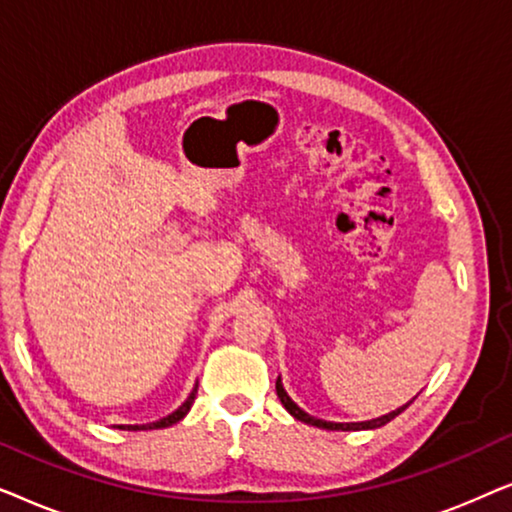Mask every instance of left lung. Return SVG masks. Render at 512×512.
<instances>
[{
	"label": "left lung",
	"mask_w": 512,
	"mask_h": 512,
	"mask_svg": "<svg viewBox=\"0 0 512 512\" xmlns=\"http://www.w3.org/2000/svg\"><path fill=\"white\" fill-rule=\"evenodd\" d=\"M277 396H279V401H282L284 408L289 410L291 415L298 419V422H305V424L317 426V429H326V431H368V429H380V426L389 424L391 419L401 415V412H403L405 408H408V405L417 398V396H415V398H412V401L401 405V408L391 410L389 415H382V417H375V419H366V422H326V419L312 417L310 412H305L296 401H293V398H291L289 394H286V389H284V384H282V377H277Z\"/></svg>",
	"instance_id": "1"
}]
</instances>
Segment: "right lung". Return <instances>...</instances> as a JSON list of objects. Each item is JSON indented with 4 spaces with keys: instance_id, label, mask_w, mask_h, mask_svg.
I'll return each mask as SVG.
<instances>
[{
    "instance_id": "obj_1",
    "label": "right lung",
    "mask_w": 512,
    "mask_h": 512,
    "mask_svg": "<svg viewBox=\"0 0 512 512\" xmlns=\"http://www.w3.org/2000/svg\"><path fill=\"white\" fill-rule=\"evenodd\" d=\"M195 394H198V384H195L193 391H191V394H188L186 401L181 403L179 408L172 412V415H167V417H163V419H158V422H151V424H116V429H121V431H151V429H167V426H172V424L181 422V419H184V417L188 415V410H191V405H193V401H195Z\"/></svg>"
}]
</instances>
